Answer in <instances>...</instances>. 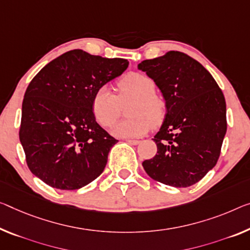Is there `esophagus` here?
I'll return each mask as SVG.
<instances>
[{
    "instance_id": "esophagus-1",
    "label": "esophagus",
    "mask_w": 250,
    "mask_h": 250,
    "mask_svg": "<svg viewBox=\"0 0 250 250\" xmlns=\"http://www.w3.org/2000/svg\"><path fill=\"white\" fill-rule=\"evenodd\" d=\"M126 142H127V143L130 144V145H138L141 143V142L137 141V140H126Z\"/></svg>"
}]
</instances>
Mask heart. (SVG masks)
Returning a JSON list of instances; mask_svg holds the SVG:
<instances>
[{"label": "heart", "instance_id": "b5f03b06", "mask_svg": "<svg viewBox=\"0 0 250 250\" xmlns=\"http://www.w3.org/2000/svg\"><path fill=\"white\" fill-rule=\"evenodd\" d=\"M118 96L106 86L99 87L93 97L91 109L95 118L104 127L112 126L120 117L122 105L133 102L128 107L127 120L118 122L113 134L118 137H140L147 133L149 125L157 126L165 115V103L155 94V83L149 77L132 72L117 83Z\"/></svg>", "mask_w": 250, "mask_h": 250}]
</instances>
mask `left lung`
<instances>
[{
  "label": "left lung",
  "mask_w": 250,
  "mask_h": 250,
  "mask_svg": "<svg viewBox=\"0 0 250 250\" xmlns=\"http://www.w3.org/2000/svg\"><path fill=\"white\" fill-rule=\"evenodd\" d=\"M146 72L163 95L167 114L154 138L157 152L142 165L167 186L187 188L217 164L227 132L225 96L210 72L180 51L144 60Z\"/></svg>",
  "instance_id": "obj_1"
}]
</instances>
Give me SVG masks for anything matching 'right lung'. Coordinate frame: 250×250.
<instances>
[{
  "mask_svg": "<svg viewBox=\"0 0 250 250\" xmlns=\"http://www.w3.org/2000/svg\"><path fill=\"white\" fill-rule=\"evenodd\" d=\"M128 67L80 49L50 61L29 83L19 136L30 171L48 186L77 190L102 174L117 140L96 122L91 102L99 87Z\"/></svg>",
  "mask_w": 250,
  "mask_h": 250,
  "instance_id": "obj_1",
  "label": "right lung"
}]
</instances>
